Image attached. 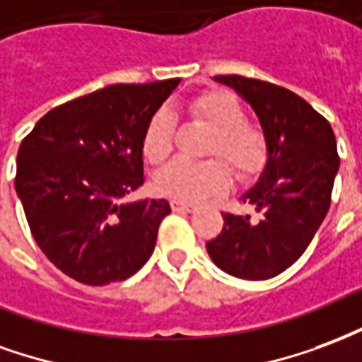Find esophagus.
<instances>
[{"label": "esophagus", "instance_id": "1", "mask_svg": "<svg viewBox=\"0 0 362 362\" xmlns=\"http://www.w3.org/2000/svg\"><path fill=\"white\" fill-rule=\"evenodd\" d=\"M171 210L173 212H194L197 206L191 202H183V200H171Z\"/></svg>", "mask_w": 362, "mask_h": 362}]
</instances>
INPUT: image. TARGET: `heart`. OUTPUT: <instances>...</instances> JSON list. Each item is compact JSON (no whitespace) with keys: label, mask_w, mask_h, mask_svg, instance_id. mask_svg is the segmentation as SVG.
I'll return each mask as SVG.
<instances>
[{"label":"heart","mask_w":362,"mask_h":362,"mask_svg":"<svg viewBox=\"0 0 362 362\" xmlns=\"http://www.w3.org/2000/svg\"><path fill=\"white\" fill-rule=\"evenodd\" d=\"M194 119L210 127L208 156H218L233 168L239 179H250L264 168L268 144L264 133L247 123L241 102L231 92L208 90L189 104ZM177 129L175 113L162 107L152 115L142 134V152L150 163H162L170 158ZM221 160L191 162L175 160L156 175V189L173 200L197 202L212 194H221L231 187V171Z\"/></svg>","instance_id":"b5f03b06"}]
</instances>
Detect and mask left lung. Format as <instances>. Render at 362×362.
<instances>
[{
    "mask_svg": "<svg viewBox=\"0 0 362 362\" xmlns=\"http://www.w3.org/2000/svg\"><path fill=\"white\" fill-rule=\"evenodd\" d=\"M255 110L268 144L257 183L239 197L260 220L223 214V229L206 243L212 262L241 279H270L307 250L329 208L339 170L332 125L297 94L257 78L214 76Z\"/></svg>",
    "mask_w": 362,
    "mask_h": 362,
    "instance_id": "8db88e82",
    "label": "left lung"
}]
</instances>
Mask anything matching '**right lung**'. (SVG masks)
Returning <instances> with one entry per match:
<instances>
[{"instance_id": "add662e5", "label": "right lung", "mask_w": 362, "mask_h": 362, "mask_svg": "<svg viewBox=\"0 0 362 362\" xmlns=\"http://www.w3.org/2000/svg\"><path fill=\"white\" fill-rule=\"evenodd\" d=\"M181 78L112 84L54 107L21 142L15 191L47 260L86 286L123 281L152 257L170 202L133 200L142 134Z\"/></svg>"}]
</instances>
